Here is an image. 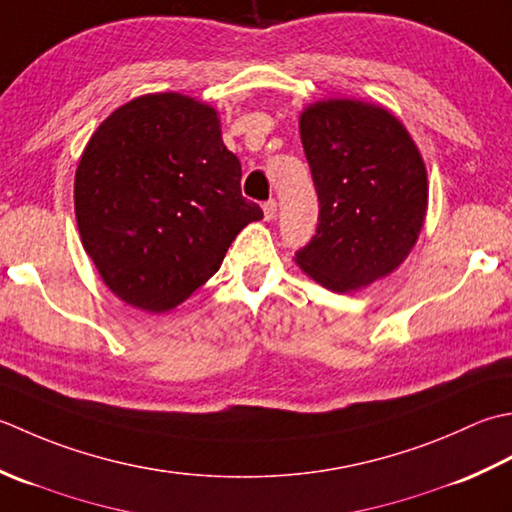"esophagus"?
Masks as SVG:
<instances>
[{
    "mask_svg": "<svg viewBox=\"0 0 512 512\" xmlns=\"http://www.w3.org/2000/svg\"><path fill=\"white\" fill-rule=\"evenodd\" d=\"M263 214H265V221H274V218H276V201H274V198H269L267 203H263Z\"/></svg>",
    "mask_w": 512,
    "mask_h": 512,
    "instance_id": "1",
    "label": "esophagus"
}]
</instances>
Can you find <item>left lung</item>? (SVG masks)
<instances>
[{
    "label": "left lung",
    "instance_id": "left-lung-1",
    "mask_svg": "<svg viewBox=\"0 0 512 512\" xmlns=\"http://www.w3.org/2000/svg\"><path fill=\"white\" fill-rule=\"evenodd\" d=\"M298 125L320 223L296 265L336 294L369 287L393 274L420 238L429 207L422 154L380 103L318 99Z\"/></svg>",
    "mask_w": 512,
    "mask_h": 512
}]
</instances>
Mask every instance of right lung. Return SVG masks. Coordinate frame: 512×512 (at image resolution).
Here are the masks:
<instances>
[{"label":"right lung","instance_id":"right-lung-1","mask_svg":"<svg viewBox=\"0 0 512 512\" xmlns=\"http://www.w3.org/2000/svg\"><path fill=\"white\" fill-rule=\"evenodd\" d=\"M81 245L125 305L179 307L210 280L263 210L241 194V161L210 103L141 95L101 121L75 172Z\"/></svg>","mask_w":512,"mask_h":512}]
</instances>
